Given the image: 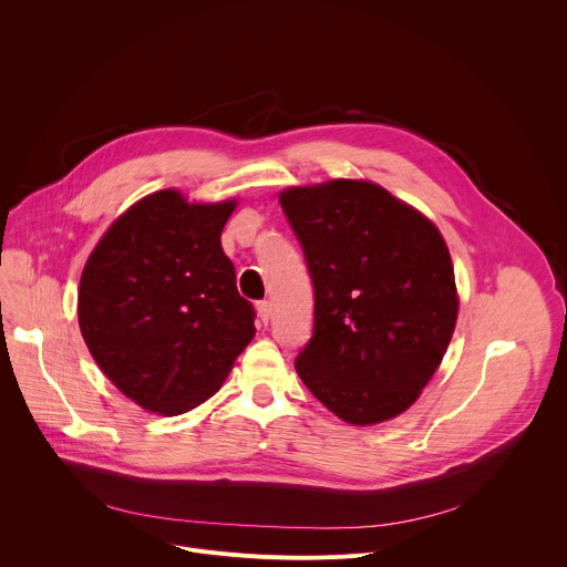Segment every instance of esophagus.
Here are the masks:
<instances>
[{
    "label": "esophagus",
    "instance_id": "obj_1",
    "mask_svg": "<svg viewBox=\"0 0 567 567\" xmlns=\"http://www.w3.org/2000/svg\"><path fill=\"white\" fill-rule=\"evenodd\" d=\"M258 316H260L262 322H269V318H271V302L269 300L258 302Z\"/></svg>",
    "mask_w": 567,
    "mask_h": 567
}]
</instances>
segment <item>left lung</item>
<instances>
[{
  "label": "left lung",
  "mask_w": 567,
  "mask_h": 567,
  "mask_svg": "<svg viewBox=\"0 0 567 567\" xmlns=\"http://www.w3.org/2000/svg\"><path fill=\"white\" fill-rule=\"evenodd\" d=\"M280 206L313 282V332L296 357L298 377L348 424L401 415L455 330L460 302L442 233L370 182L287 188Z\"/></svg>",
  "instance_id": "left-lung-1"
}]
</instances>
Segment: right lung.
<instances>
[{
	"instance_id": "right-lung-1",
	"label": "right lung",
	"mask_w": 567,
	"mask_h": 567,
	"mask_svg": "<svg viewBox=\"0 0 567 567\" xmlns=\"http://www.w3.org/2000/svg\"><path fill=\"white\" fill-rule=\"evenodd\" d=\"M235 206L152 193L107 228L83 269L80 332L105 377L150 413L199 406L256 337L254 305L237 293L219 241Z\"/></svg>"
}]
</instances>
